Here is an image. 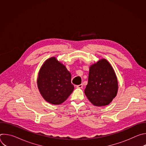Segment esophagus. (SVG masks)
I'll list each match as a JSON object with an SVG mask.
<instances>
[{
	"label": "esophagus",
	"mask_w": 146,
	"mask_h": 146,
	"mask_svg": "<svg viewBox=\"0 0 146 146\" xmlns=\"http://www.w3.org/2000/svg\"><path fill=\"white\" fill-rule=\"evenodd\" d=\"M82 87H83L82 84H80V85L76 86V88H82Z\"/></svg>",
	"instance_id": "esophagus-1"
}]
</instances>
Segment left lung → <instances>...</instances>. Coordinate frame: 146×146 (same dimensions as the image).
Wrapping results in <instances>:
<instances>
[{
  "mask_svg": "<svg viewBox=\"0 0 146 146\" xmlns=\"http://www.w3.org/2000/svg\"><path fill=\"white\" fill-rule=\"evenodd\" d=\"M118 89L117 77L108 60L101 59L90 66L84 93L94 106L109 105L116 96Z\"/></svg>",
  "mask_w": 146,
  "mask_h": 146,
  "instance_id": "8db88e82",
  "label": "left lung"
}]
</instances>
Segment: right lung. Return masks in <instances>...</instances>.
I'll return each instance as SVG.
<instances>
[{
	"instance_id": "right-lung-1",
	"label": "right lung",
	"mask_w": 146,
	"mask_h": 146,
	"mask_svg": "<svg viewBox=\"0 0 146 146\" xmlns=\"http://www.w3.org/2000/svg\"><path fill=\"white\" fill-rule=\"evenodd\" d=\"M71 78L66 66L53 56L47 59L40 69L37 87L46 101L52 105H60L74 90Z\"/></svg>"
}]
</instances>
